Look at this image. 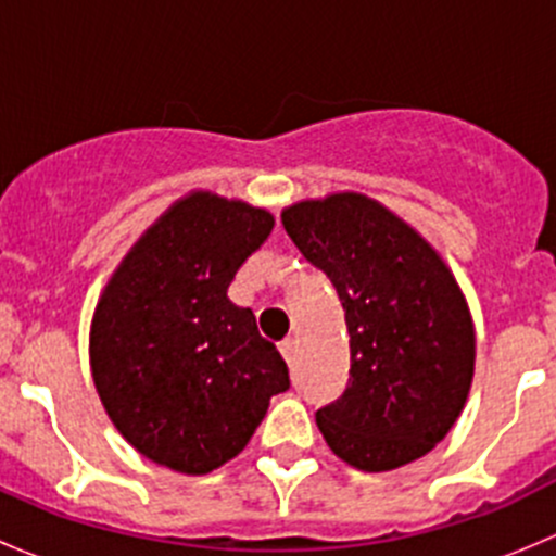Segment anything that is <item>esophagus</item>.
<instances>
[{"instance_id":"esophagus-1","label":"esophagus","mask_w":556,"mask_h":556,"mask_svg":"<svg viewBox=\"0 0 556 556\" xmlns=\"http://www.w3.org/2000/svg\"><path fill=\"white\" fill-rule=\"evenodd\" d=\"M279 352H282V357H285V363H293L295 361V352H299V344H295L293 339H285L282 344H279Z\"/></svg>"}]
</instances>
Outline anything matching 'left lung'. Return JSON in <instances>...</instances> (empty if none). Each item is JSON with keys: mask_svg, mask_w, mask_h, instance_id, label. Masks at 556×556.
<instances>
[{"mask_svg": "<svg viewBox=\"0 0 556 556\" xmlns=\"http://www.w3.org/2000/svg\"><path fill=\"white\" fill-rule=\"evenodd\" d=\"M282 226L330 279L350 333V379L317 412L319 433L368 473L414 463L450 433L473 382V323L452 271L363 193L301 201Z\"/></svg>", "mask_w": 556, "mask_h": 556, "instance_id": "8db88e82", "label": "left lung"}]
</instances>
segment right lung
<instances>
[{
  "mask_svg": "<svg viewBox=\"0 0 556 556\" xmlns=\"http://www.w3.org/2000/svg\"><path fill=\"white\" fill-rule=\"evenodd\" d=\"M266 210L195 190L172 204L106 282L91 323L104 412L153 463L201 476L244 450L288 366L228 285L268 239Z\"/></svg>",
  "mask_w": 556,
  "mask_h": 556,
  "instance_id": "obj_1",
  "label": "right lung"
}]
</instances>
